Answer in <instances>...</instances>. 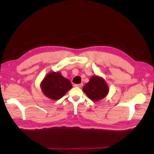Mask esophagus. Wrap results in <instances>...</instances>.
Wrapping results in <instances>:
<instances>
[{
	"label": "esophagus",
	"mask_w": 154,
	"mask_h": 154,
	"mask_svg": "<svg viewBox=\"0 0 154 154\" xmlns=\"http://www.w3.org/2000/svg\"><path fill=\"white\" fill-rule=\"evenodd\" d=\"M83 86V83H80V84H77V85H75V87H82Z\"/></svg>",
	"instance_id": "1"
}]
</instances>
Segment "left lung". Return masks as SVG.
<instances>
[{
    "label": "left lung",
    "instance_id": "8db88e82",
    "mask_svg": "<svg viewBox=\"0 0 154 154\" xmlns=\"http://www.w3.org/2000/svg\"><path fill=\"white\" fill-rule=\"evenodd\" d=\"M83 91L91 100L97 102L106 97L109 92V87L103 77L95 75L85 85Z\"/></svg>",
    "mask_w": 154,
    "mask_h": 154
}]
</instances>
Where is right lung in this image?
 I'll return each instance as SVG.
<instances>
[{
  "instance_id": "right-lung-1",
  "label": "right lung",
  "mask_w": 154,
  "mask_h": 154,
  "mask_svg": "<svg viewBox=\"0 0 154 154\" xmlns=\"http://www.w3.org/2000/svg\"><path fill=\"white\" fill-rule=\"evenodd\" d=\"M40 88L45 97L51 100H58L71 89L72 85L60 71H51L42 81Z\"/></svg>"
}]
</instances>
